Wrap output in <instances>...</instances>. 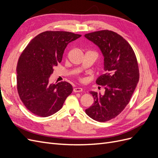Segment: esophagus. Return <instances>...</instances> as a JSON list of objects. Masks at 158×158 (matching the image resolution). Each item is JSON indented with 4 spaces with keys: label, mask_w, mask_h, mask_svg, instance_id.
<instances>
[{
    "label": "esophagus",
    "mask_w": 158,
    "mask_h": 158,
    "mask_svg": "<svg viewBox=\"0 0 158 158\" xmlns=\"http://www.w3.org/2000/svg\"><path fill=\"white\" fill-rule=\"evenodd\" d=\"M73 91L74 92H82L83 89H82V88H74Z\"/></svg>",
    "instance_id": "esophagus-1"
}]
</instances>
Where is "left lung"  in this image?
Wrapping results in <instances>:
<instances>
[{
    "mask_svg": "<svg viewBox=\"0 0 158 158\" xmlns=\"http://www.w3.org/2000/svg\"><path fill=\"white\" fill-rule=\"evenodd\" d=\"M84 37L101 51L106 71L96 80L98 85L105 87V93L90 91L94 102L85 113L95 121L106 122L123 111L135 92L139 80L136 57L130 44L114 31L102 30Z\"/></svg>",
    "mask_w": 158,
    "mask_h": 158,
    "instance_id": "left-lung-1",
    "label": "left lung"
}]
</instances>
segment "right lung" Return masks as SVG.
<instances>
[{"instance_id": "obj_1", "label": "right lung", "mask_w": 158, "mask_h": 158, "mask_svg": "<svg viewBox=\"0 0 158 158\" xmlns=\"http://www.w3.org/2000/svg\"><path fill=\"white\" fill-rule=\"evenodd\" d=\"M81 36L69 31H45L33 38L22 52L16 67L18 92L32 113L42 117L52 115L73 92L70 84L49 83V78L62 61L66 46Z\"/></svg>"}]
</instances>
